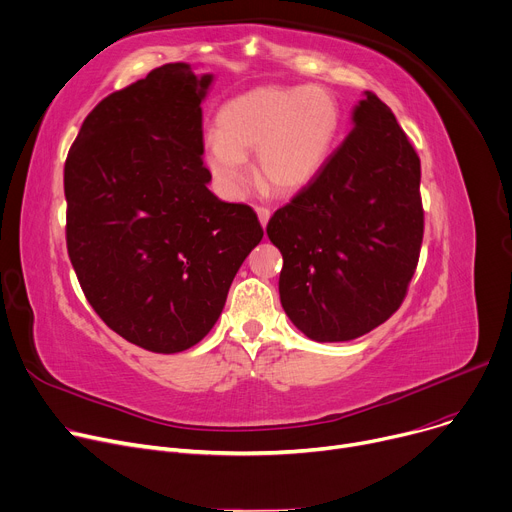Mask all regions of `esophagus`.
<instances>
[{"label":"esophagus","mask_w":512,"mask_h":512,"mask_svg":"<svg viewBox=\"0 0 512 512\" xmlns=\"http://www.w3.org/2000/svg\"><path fill=\"white\" fill-rule=\"evenodd\" d=\"M257 216H259V222H261V226L265 228V226H267V222H269V216H271V212H269V208H265V206H259V208H257Z\"/></svg>","instance_id":"esophagus-1"}]
</instances>
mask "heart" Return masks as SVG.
I'll use <instances>...</instances> for the list:
<instances>
[{
	"instance_id": "obj_1",
	"label": "heart",
	"mask_w": 512,
	"mask_h": 512,
	"mask_svg": "<svg viewBox=\"0 0 512 512\" xmlns=\"http://www.w3.org/2000/svg\"><path fill=\"white\" fill-rule=\"evenodd\" d=\"M342 119L339 98L327 86H259L218 111L206 162L216 181L238 195L249 185L245 158L255 152L259 183L276 193H296L321 173Z\"/></svg>"
}]
</instances>
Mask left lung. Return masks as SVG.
Masks as SVG:
<instances>
[{
    "label": "left lung",
    "mask_w": 512,
    "mask_h": 512,
    "mask_svg": "<svg viewBox=\"0 0 512 512\" xmlns=\"http://www.w3.org/2000/svg\"><path fill=\"white\" fill-rule=\"evenodd\" d=\"M420 175L395 115L366 92L321 173L267 222L282 306L306 337L348 342L399 309L424 238Z\"/></svg>",
    "instance_id": "8db88e82"
}]
</instances>
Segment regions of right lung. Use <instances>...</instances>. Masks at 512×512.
<instances>
[{
	"mask_svg": "<svg viewBox=\"0 0 512 512\" xmlns=\"http://www.w3.org/2000/svg\"><path fill=\"white\" fill-rule=\"evenodd\" d=\"M212 76L166 63L102 98L65 158V243L94 313L127 342L183 352L218 321L263 238L247 203L218 199L203 164Z\"/></svg>",
	"mask_w": 512,
	"mask_h": 512,
	"instance_id": "1",
	"label": "right lung"
}]
</instances>
